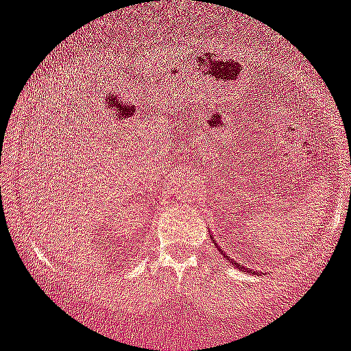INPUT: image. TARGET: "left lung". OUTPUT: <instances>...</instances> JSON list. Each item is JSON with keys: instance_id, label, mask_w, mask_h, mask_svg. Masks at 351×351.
<instances>
[{"instance_id": "obj_1", "label": "left lung", "mask_w": 351, "mask_h": 351, "mask_svg": "<svg viewBox=\"0 0 351 351\" xmlns=\"http://www.w3.org/2000/svg\"><path fill=\"white\" fill-rule=\"evenodd\" d=\"M232 263H234V265H236V267H239V265H238V263H236V262H232Z\"/></svg>"}]
</instances>
